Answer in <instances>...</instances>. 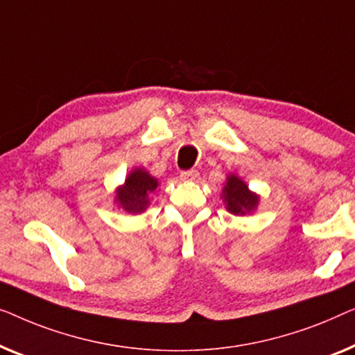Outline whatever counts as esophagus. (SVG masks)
Wrapping results in <instances>:
<instances>
[{
    "label": "esophagus",
    "instance_id": "esophagus-1",
    "mask_svg": "<svg viewBox=\"0 0 355 355\" xmlns=\"http://www.w3.org/2000/svg\"><path fill=\"white\" fill-rule=\"evenodd\" d=\"M180 178L187 180V182H194V180L199 178V172L194 171V168H193V171H184V172L180 173Z\"/></svg>",
    "mask_w": 355,
    "mask_h": 355
}]
</instances>
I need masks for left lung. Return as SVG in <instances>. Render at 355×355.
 I'll list each match as a JSON object with an SVG mask.
<instances>
[{
    "label": "left lung",
    "instance_id": "left-lung-1",
    "mask_svg": "<svg viewBox=\"0 0 355 355\" xmlns=\"http://www.w3.org/2000/svg\"><path fill=\"white\" fill-rule=\"evenodd\" d=\"M223 199H225L228 212L234 216H244V214L251 212L259 202V198L249 191L246 183L234 175L228 178L225 188H223Z\"/></svg>",
    "mask_w": 355,
    "mask_h": 355
}]
</instances>
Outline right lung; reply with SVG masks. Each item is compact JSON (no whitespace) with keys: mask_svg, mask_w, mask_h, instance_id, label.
I'll list each match as a JSON object with an SVG mask.
<instances>
[{"mask_svg":"<svg viewBox=\"0 0 355 355\" xmlns=\"http://www.w3.org/2000/svg\"><path fill=\"white\" fill-rule=\"evenodd\" d=\"M157 188V180L144 172L143 168H137L130 173L125 184L117 189L116 201L123 207V211L130 214H138L146 209L149 204L148 196Z\"/></svg>","mask_w":355,"mask_h":355,"instance_id":"add662e5","label":"right lung"}]
</instances>
